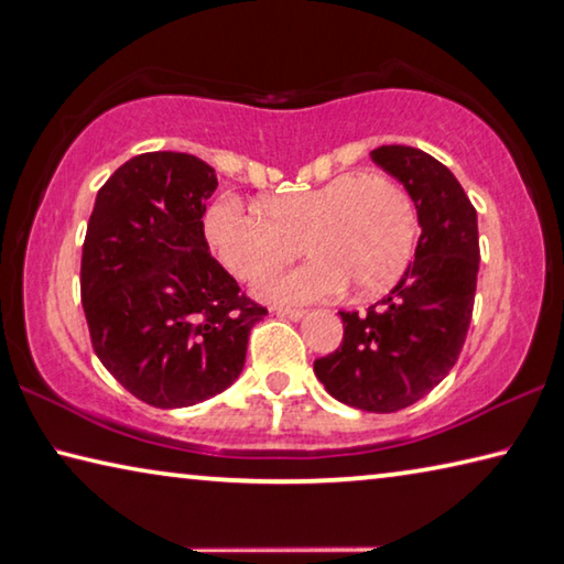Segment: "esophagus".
Instances as JSON below:
<instances>
[{"mask_svg":"<svg viewBox=\"0 0 564 564\" xmlns=\"http://www.w3.org/2000/svg\"><path fill=\"white\" fill-rule=\"evenodd\" d=\"M273 311L279 316L291 318V321H299V318H303V314H306V311H303V308H291V306H279V308H273Z\"/></svg>","mask_w":564,"mask_h":564,"instance_id":"obj_1","label":"esophagus"}]
</instances>
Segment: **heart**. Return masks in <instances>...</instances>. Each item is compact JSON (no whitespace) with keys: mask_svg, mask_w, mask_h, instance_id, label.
<instances>
[{"mask_svg":"<svg viewBox=\"0 0 564 564\" xmlns=\"http://www.w3.org/2000/svg\"><path fill=\"white\" fill-rule=\"evenodd\" d=\"M203 234L218 261L240 281H256L299 256L316 261L258 283V296L314 301L348 283L359 299L391 289L406 271L416 210L394 177L344 173L308 191L275 195L261 208L223 195L205 210Z\"/></svg>","mask_w":564,"mask_h":564,"instance_id":"b5f03b06","label":"heart"}]
</instances>
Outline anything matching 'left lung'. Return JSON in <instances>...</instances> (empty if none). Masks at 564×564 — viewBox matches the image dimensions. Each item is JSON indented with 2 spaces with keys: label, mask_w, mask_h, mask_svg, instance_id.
Returning <instances> with one entry per match:
<instances>
[{
  "label": "left lung",
  "mask_w": 564,
  "mask_h": 564,
  "mask_svg": "<svg viewBox=\"0 0 564 564\" xmlns=\"http://www.w3.org/2000/svg\"><path fill=\"white\" fill-rule=\"evenodd\" d=\"M371 160L406 187L422 236L387 296L366 314L338 311L344 341L314 371L341 404L391 414L424 399L459 359L475 308L479 234L475 205L440 160L406 145H381Z\"/></svg>",
  "instance_id": "left-lung-1"
}]
</instances>
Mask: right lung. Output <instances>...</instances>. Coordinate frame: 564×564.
<instances>
[{
  "instance_id": "1",
  "label": "right lung",
  "mask_w": 564,
  "mask_h": 564,
  "mask_svg": "<svg viewBox=\"0 0 564 564\" xmlns=\"http://www.w3.org/2000/svg\"><path fill=\"white\" fill-rule=\"evenodd\" d=\"M216 170L187 153H142L97 191L79 291L97 359L158 409L226 391L268 311L240 293L203 234Z\"/></svg>"
}]
</instances>
